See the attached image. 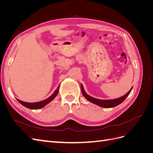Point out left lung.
<instances>
[{"label": "left lung", "mask_w": 153, "mask_h": 153, "mask_svg": "<svg viewBox=\"0 0 153 153\" xmlns=\"http://www.w3.org/2000/svg\"><path fill=\"white\" fill-rule=\"evenodd\" d=\"M132 89H133V87L131 88V89L129 90L126 94L124 95L122 97H120V98L114 99V100H105L96 99V98H93V97L88 95L85 92V91L84 89V87H83V85L81 84V91H82V93L83 96H84L88 101H89L90 102L94 103L95 105H98L100 106H101V107H104V108H113V107H115V106L119 105V104H121L123 101L128 96L129 93L131 92Z\"/></svg>", "instance_id": "1"}]
</instances>
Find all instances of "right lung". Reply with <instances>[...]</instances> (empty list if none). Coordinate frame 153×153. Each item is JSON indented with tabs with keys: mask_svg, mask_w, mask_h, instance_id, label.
Masks as SVG:
<instances>
[{
	"mask_svg": "<svg viewBox=\"0 0 153 153\" xmlns=\"http://www.w3.org/2000/svg\"><path fill=\"white\" fill-rule=\"evenodd\" d=\"M59 85L57 87V89L54 91L53 93L51 95L49 98H47L45 100L38 101V102L28 103V102H25V101H22L18 99H16V100L20 104H22L23 106H25V107H27V108H30V109H34V110L39 109V108L44 107L45 106H46L48 103H49L50 101H52L55 98V97L57 96L58 92H59Z\"/></svg>",
	"mask_w": 153,
	"mask_h": 153,
	"instance_id": "1",
	"label": "right lung"
}]
</instances>
